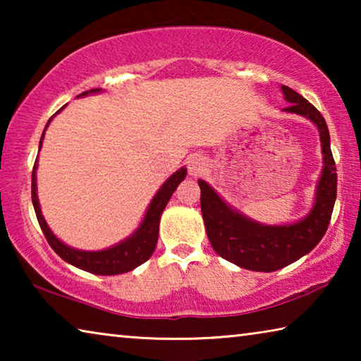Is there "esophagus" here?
I'll return each mask as SVG.
<instances>
[{
	"instance_id": "esophagus-1",
	"label": "esophagus",
	"mask_w": 361,
	"mask_h": 361,
	"mask_svg": "<svg viewBox=\"0 0 361 361\" xmlns=\"http://www.w3.org/2000/svg\"><path fill=\"white\" fill-rule=\"evenodd\" d=\"M205 169V162H204V157L202 156H191L188 161V170H189V175L192 176H197L204 172Z\"/></svg>"
}]
</instances>
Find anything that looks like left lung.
Masks as SVG:
<instances>
[{"instance_id": "left-lung-1", "label": "left lung", "mask_w": 361, "mask_h": 361, "mask_svg": "<svg viewBox=\"0 0 361 361\" xmlns=\"http://www.w3.org/2000/svg\"><path fill=\"white\" fill-rule=\"evenodd\" d=\"M282 90L290 103L285 111L305 116L320 130L325 167L317 188L315 205L309 216L291 226H262L232 210L205 181L199 180L200 209L213 250L229 262L255 272L279 271L315 248L331 221L338 191V173L325 119L302 95L286 85H282Z\"/></svg>"}]
</instances>
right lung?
I'll list each match as a JSON object with an SVG mask.
<instances>
[{"instance_id": "add662e5", "label": "right lung", "mask_w": 361, "mask_h": 361, "mask_svg": "<svg viewBox=\"0 0 361 361\" xmlns=\"http://www.w3.org/2000/svg\"><path fill=\"white\" fill-rule=\"evenodd\" d=\"M97 90L99 89H92L89 90V92H97ZM89 92H82L81 95H85ZM51 119H49V122H51ZM42 138H44V133H42L41 137L39 148L42 145ZM35 172H36V162L33 166V175H32V200H33L36 218H38V223L41 226V231L42 234H44L47 243L63 261L70 262V264L76 266L79 269H82V271L97 274V276H118V274L132 271V269L138 267L140 264H143L145 261L149 259V256L152 255V252H154L156 243H157L159 219H161L162 212L166 209L169 199L172 197L173 191L178 188L180 183L185 180L186 176V169H180L178 172H175L166 183H164L162 188L159 189V192L154 195V199L151 200L142 226H140L138 231L130 237V239L124 240L113 248L103 250V252H81V250L66 247L65 243L60 242L57 237L52 234L51 229L47 228V224L39 210L38 195H36Z\"/></svg>"}]
</instances>
